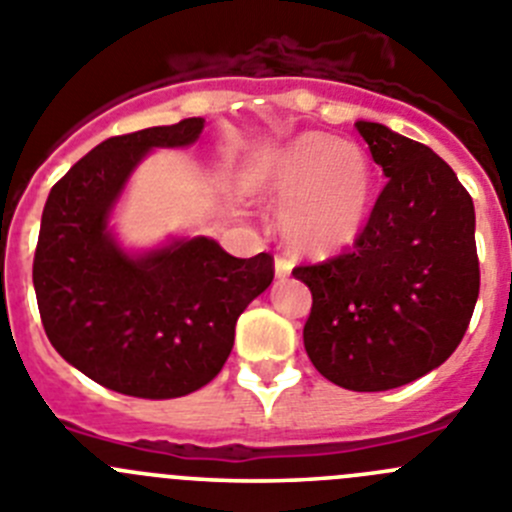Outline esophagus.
<instances>
[{
  "label": "esophagus",
  "mask_w": 512,
  "mask_h": 512,
  "mask_svg": "<svg viewBox=\"0 0 512 512\" xmlns=\"http://www.w3.org/2000/svg\"><path fill=\"white\" fill-rule=\"evenodd\" d=\"M293 272V262L285 260V257H275V278L285 280Z\"/></svg>",
  "instance_id": "1"
}]
</instances>
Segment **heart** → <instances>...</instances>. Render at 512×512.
Listing matches in <instances>:
<instances>
[{
  "label": "heart",
  "instance_id": "b5f03b06",
  "mask_svg": "<svg viewBox=\"0 0 512 512\" xmlns=\"http://www.w3.org/2000/svg\"><path fill=\"white\" fill-rule=\"evenodd\" d=\"M252 184L280 202L278 232L298 257L328 260L358 242L376 197L374 159L328 133H300L262 156Z\"/></svg>",
  "mask_w": 512,
  "mask_h": 512
}]
</instances>
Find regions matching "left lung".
Wrapping results in <instances>:
<instances>
[{"instance_id":"obj_1","label":"left lung","mask_w":512,"mask_h":512,"mask_svg":"<svg viewBox=\"0 0 512 512\" xmlns=\"http://www.w3.org/2000/svg\"><path fill=\"white\" fill-rule=\"evenodd\" d=\"M386 181L348 255L295 267L313 308L305 351L351 391L412 384L460 346L480 295L475 207L432 148L356 121Z\"/></svg>"}]
</instances>
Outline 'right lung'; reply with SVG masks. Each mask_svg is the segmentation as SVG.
<instances>
[{
	"mask_svg": "<svg viewBox=\"0 0 512 512\" xmlns=\"http://www.w3.org/2000/svg\"><path fill=\"white\" fill-rule=\"evenodd\" d=\"M207 121L143 128L98 143L52 186L32 283L47 338L95 384L138 399H176L222 371L234 326L272 283L267 252L242 260L204 234L126 247L113 214L154 148L197 143Z\"/></svg>",
	"mask_w": 512,
	"mask_h": 512,
	"instance_id": "obj_1",
	"label": "right lung"
}]
</instances>
